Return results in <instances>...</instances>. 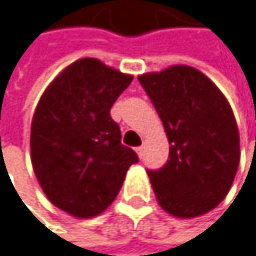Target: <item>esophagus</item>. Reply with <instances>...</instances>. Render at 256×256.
Here are the masks:
<instances>
[{
  "label": "esophagus",
  "mask_w": 256,
  "mask_h": 256,
  "mask_svg": "<svg viewBox=\"0 0 256 256\" xmlns=\"http://www.w3.org/2000/svg\"><path fill=\"white\" fill-rule=\"evenodd\" d=\"M136 153H138V156H140V158H142V156H144V146L136 147Z\"/></svg>",
  "instance_id": "obj_1"
}]
</instances>
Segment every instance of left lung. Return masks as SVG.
<instances>
[{
    "label": "left lung",
    "mask_w": 256,
    "mask_h": 256,
    "mask_svg": "<svg viewBox=\"0 0 256 256\" xmlns=\"http://www.w3.org/2000/svg\"><path fill=\"white\" fill-rule=\"evenodd\" d=\"M162 120L168 160L147 170L162 210L191 218L214 210L240 164V135L222 90L200 71L176 65L138 77Z\"/></svg>",
    "instance_id": "left-lung-1"
}]
</instances>
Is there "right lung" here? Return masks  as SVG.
<instances>
[{
  "mask_svg": "<svg viewBox=\"0 0 256 256\" xmlns=\"http://www.w3.org/2000/svg\"><path fill=\"white\" fill-rule=\"evenodd\" d=\"M132 76L97 59L65 68L40 97L32 121V164L52 205L89 218L103 212L121 190L138 154L121 144L110 108Z\"/></svg>",
  "mask_w": 256,
  "mask_h": 256,
  "instance_id": "1",
  "label": "right lung"
}]
</instances>
